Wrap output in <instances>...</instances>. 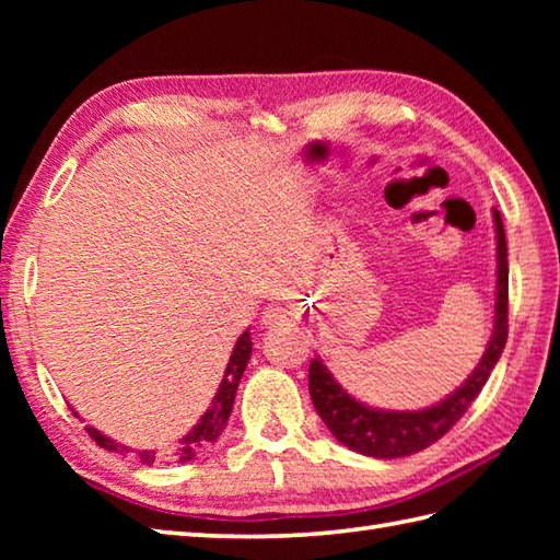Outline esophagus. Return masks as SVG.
<instances>
[{"mask_svg": "<svg viewBox=\"0 0 560 560\" xmlns=\"http://www.w3.org/2000/svg\"><path fill=\"white\" fill-rule=\"evenodd\" d=\"M261 317H265V323L277 325V323H283V317H287V313H283L281 307H277V305H269L267 311L261 313Z\"/></svg>", "mask_w": 560, "mask_h": 560, "instance_id": "esophagus-1", "label": "esophagus"}]
</instances>
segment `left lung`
I'll return each instance as SVG.
<instances>
[{"instance_id":"obj_1","label":"left lung","mask_w":560,"mask_h":560,"mask_svg":"<svg viewBox=\"0 0 560 560\" xmlns=\"http://www.w3.org/2000/svg\"><path fill=\"white\" fill-rule=\"evenodd\" d=\"M493 219L498 235L495 325L489 349H486L477 371L469 375L467 383L455 395L440 401L438 407L423 411H380L349 397L323 363L317 359L311 361L307 387H311L313 404L319 419L325 421L331 435H337L339 443L377 459L407 457L443 438L467 413L471 401L479 397L481 387L489 380L498 359H501L508 341V245L501 213L493 211Z\"/></svg>"}]
</instances>
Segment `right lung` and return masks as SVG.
I'll use <instances>...</instances> for the list:
<instances>
[{"instance_id": "1", "label": "right lung", "mask_w": 560, "mask_h": 560, "mask_svg": "<svg viewBox=\"0 0 560 560\" xmlns=\"http://www.w3.org/2000/svg\"><path fill=\"white\" fill-rule=\"evenodd\" d=\"M249 353H253V341H249V331H245V335L237 339L235 349L231 353L229 368H225V375L221 380L217 397H213V401H211V409H207V413L201 416L199 423L175 447L163 450V452L139 450L137 452V459L141 464H185V462L195 459L207 447H211L213 443H217L225 421H229V416H231L235 389H237V383H241V377L245 373V365L249 361ZM86 433L93 440H96V445H101L105 450H110V452H129L125 445L115 443V440L98 433L96 428L86 425Z\"/></svg>"}]
</instances>
